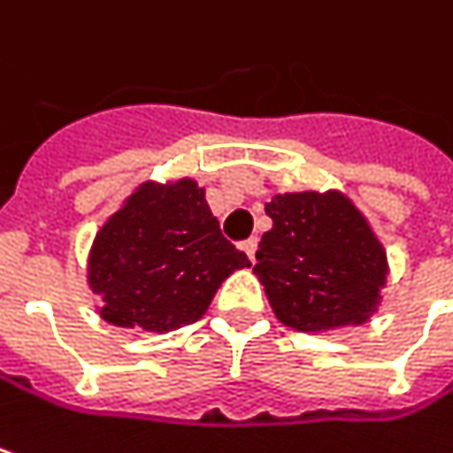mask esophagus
<instances>
[{
  "mask_svg": "<svg viewBox=\"0 0 453 453\" xmlns=\"http://www.w3.org/2000/svg\"><path fill=\"white\" fill-rule=\"evenodd\" d=\"M240 247H242L244 252H247V257H250V260L255 263V250H257V240H255V237H250V240H244Z\"/></svg>",
  "mask_w": 453,
  "mask_h": 453,
  "instance_id": "1",
  "label": "esophagus"
}]
</instances>
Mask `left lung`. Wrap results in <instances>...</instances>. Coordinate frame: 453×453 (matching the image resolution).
Returning <instances> with one entry per match:
<instances>
[{
	"label": "left lung",
	"mask_w": 453,
	"mask_h": 453,
	"mask_svg": "<svg viewBox=\"0 0 453 453\" xmlns=\"http://www.w3.org/2000/svg\"><path fill=\"white\" fill-rule=\"evenodd\" d=\"M255 252V273L275 317L299 333L361 325L387 283V252L342 193H286Z\"/></svg>",
	"instance_id": "1"
}]
</instances>
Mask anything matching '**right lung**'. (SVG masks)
<instances>
[{
    "label": "right lung",
    "mask_w": 453,
    "mask_h": 453,
    "mask_svg": "<svg viewBox=\"0 0 453 453\" xmlns=\"http://www.w3.org/2000/svg\"><path fill=\"white\" fill-rule=\"evenodd\" d=\"M244 265L247 255L221 234L203 188L182 178L139 185L103 224L87 280L105 322L167 333L201 319L216 288Z\"/></svg>",
    "instance_id": "1"
}]
</instances>
